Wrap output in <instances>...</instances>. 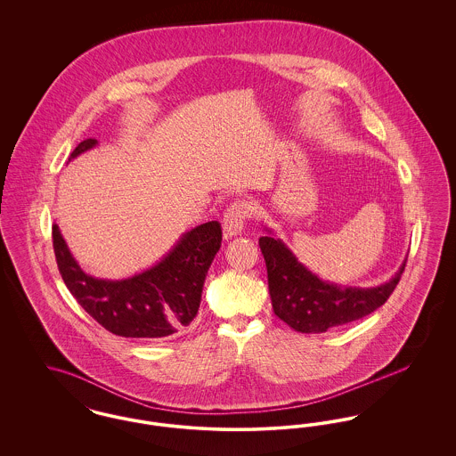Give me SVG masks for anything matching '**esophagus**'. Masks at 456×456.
I'll return each mask as SVG.
<instances>
[{"instance_id":"1","label":"esophagus","mask_w":456,"mask_h":456,"mask_svg":"<svg viewBox=\"0 0 456 456\" xmlns=\"http://www.w3.org/2000/svg\"><path fill=\"white\" fill-rule=\"evenodd\" d=\"M249 217V207L244 201H234L227 207L224 218H222V229L225 238H234L240 234L246 220Z\"/></svg>"}]
</instances>
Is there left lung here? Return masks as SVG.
<instances>
[{
    "label": "left lung",
    "instance_id": "obj_1",
    "mask_svg": "<svg viewBox=\"0 0 456 456\" xmlns=\"http://www.w3.org/2000/svg\"><path fill=\"white\" fill-rule=\"evenodd\" d=\"M261 236L260 248L268 272V290L275 314L301 333H323L347 325L376 311L388 301L405 270V263L388 282L378 287H340L325 282L304 266L273 232Z\"/></svg>",
    "mask_w": 456,
    "mask_h": 456
}]
</instances>
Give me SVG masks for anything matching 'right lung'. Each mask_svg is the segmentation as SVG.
<instances>
[{
  "label": "right lung",
  "mask_w": 456,
  "mask_h": 456,
  "mask_svg": "<svg viewBox=\"0 0 456 456\" xmlns=\"http://www.w3.org/2000/svg\"><path fill=\"white\" fill-rule=\"evenodd\" d=\"M95 145V138L84 140L68 160ZM220 242L222 229L217 220L196 225L151 268L128 279L108 281L95 279L82 270L68 249L58 224H53L56 263L71 296L110 333L142 340H162L191 325Z\"/></svg>",
  "instance_id": "obj_1"
}]
</instances>
